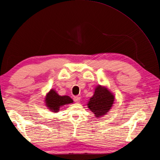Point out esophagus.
Instances as JSON below:
<instances>
[{"label":"esophagus","mask_w":160,"mask_h":160,"mask_svg":"<svg viewBox=\"0 0 160 160\" xmlns=\"http://www.w3.org/2000/svg\"><path fill=\"white\" fill-rule=\"evenodd\" d=\"M73 100L76 102H79L81 100V98L79 97V96H75L74 98H73Z\"/></svg>","instance_id":"34e87169"}]
</instances>
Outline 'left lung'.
Masks as SVG:
<instances>
[{
  "label": "left lung",
  "mask_w": 160,
  "mask_h": 160,
  "mask_svg": "<svg viewBox=\"0 0 160 160\" xmlns=\"http://www.w3.org/2000/svg\"><path fill=\"white\" fill-rule=\"evenodd\" d=\"M114 96L107 88L98 86L93 96L90 99L88 107L96 118L105 115L114 103Z\"/></svg>",
  "instance_id": "1"
}]
</instances>
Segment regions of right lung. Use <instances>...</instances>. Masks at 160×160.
Returning <instances> with one entry per match:
<instances>
[{
	"instance_id": "add662e5",
	"label": "right lung",
	"mask_w": 160,
	"mask_h": 160,
	"mask_svg": "<svg viewBox=\"0 0 160 160\" xmlns=\"http://www.w3.org/2000/svg\"><path fill=\"white\" fill-rule=\"evenodd\" d=\"M45 101L46 106L52 112H58L59 107L73 102V100L68 96H61L54 90H51L46 95Z\"/></svg>"
}]
</instances>
